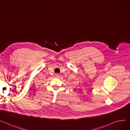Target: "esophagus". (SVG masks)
Masks as SVG:
<instances>
[{"label": "esophagus", "mask_w": 130, "mask_h": 130, "mask_svg": "<svg viewBox=\"0 0 130 130\" xmlns=\"http://www.w3.org/2000/svg\"><path fill=\"white\" fill-rule=\"evenodd\" d=\"M55 75H56V77H58V76H59L58 74H56Z\"/></svg>", "instance_id": "1"}]
</instances>
